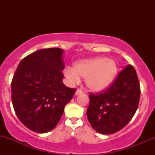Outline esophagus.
Returning a JSON list of instances; mask_svg holds the SVG:
<instances>
[{
  "mask_svg": "<svg viewBox=\"0 0 155 155\" xmlns=\"http://www.w3.org/2000/svg\"><path fill=\"white\" fill-rule=\"evenodd\" d=\"M82 93H83L82 90H80V89H78V90H76V92H75V95H81V94H82Z\"/></svg>",
  "mask_w": 155,
  "mask_h": 155,
  "instance_id": "obj_1",
  "label": "esophagus"
}]
</instances>
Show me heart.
Instances as JSON below:
<instances>
[{
	"mask_svg": "<svg viewBox=\"0 0 155 155\" xmlns=\"http://www.w3.org/2000/svg\"><path fill=\"white\" fill-rule=\"evenodd\" d=\"M118 70L115 60L97 57L79 60L74 64V68L67 67L65 69V76L71 84L79 82L80 77L84 78L88 89L98 92L111 86L116 79Z\"/></svg>",
	"mask_w": 155,
	"mask_h": 155,
	"instance_id": "heart-1",
	"label": "heart"
}]
</instances>
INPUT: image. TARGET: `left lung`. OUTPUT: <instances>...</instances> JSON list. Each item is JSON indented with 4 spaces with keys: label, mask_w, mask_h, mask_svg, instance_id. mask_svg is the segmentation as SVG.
<instances>
[{
    "label": "left lung",
    "mask_w": 155,
    "mask_h": 155,
    "mask_svg": "<svg viewBox=\"0 0 155 155\" xmlns=\"http://www.w3.org/2000/svg\"><path fill=\"white\" fill-rule=\"evenodd\" d=\"M140 84L135 68L124 66L113 84L102 93H90L87 116L96 132L112 134L134 116L140 99Z\"/></svg>",
    "instance_id": "8db88e82"
}]
</instances>
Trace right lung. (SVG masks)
Segmentation results:
<instances>
[{
    "mask_svg": "<svg viewBox=\"0 0 155 155\" xmlns=\"http://www.w3.org/2000/svg\"><path fill=\"white\" fill-rule=\"evenodd\" d=\"M63 49L49 48L23 58L12 81L16 114L28 129L45 133L54 128L76 90L63 83Z\"/></svg>",
    "mask_w": 155,
    "mask_h": 155,
    "instance_id": "obj_1",
    "label": "right lung"
}]
</instances>
